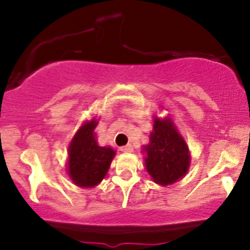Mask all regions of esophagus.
Masks as SVG:
<instances>
[{
    "label": "esophagus",
    "instance_id": "34e87169",
    "mask_svg": "<svg viewBox=\"0 0 250 250\" xmlns=\"http://www.w3.org/2000/svg\"><path fill=\"white\" fill-rule=\"evenodd\" d=\"M120 150L122 151V152H125V153L132 152V151H133V146L130 145V144H128V145H125V146H122V147H120Z\"/></svg>",
    "mask_w": 250,
    "mask_h": 250
}]
</instances>
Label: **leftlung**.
I'll return each mask as SVG.
<instances>
[{
  "instance_id": "obj_1",
  "label": "left lung",
  "mask_w": 250,
  "mask_h": 250,
  "mask_svg": "<svg viewBox=\"0 0 250 250\" xmlns=\"http://www.w3.org/2000/svg\"><path fill=\"white\" fill-rule=\"evenodd\" d=\"M146 152L145 166L156 184L167 186L183 178L190 167L188 144L169 117H155L150 143L143 148Z\"/></svg>"
}]
</instances>
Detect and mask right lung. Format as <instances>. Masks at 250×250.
Masks as SVG:
<instances>
[{
  "instance_id": "right-lung-1",
  "label": "right lung",
  "mask_w": 250,
  "mask_h": 250,
  "mask_svg": "<svg viewBox=\"0 0 250 250\" xmlns=\"http://www.w3.org/2000/svg\"><path fill=\"white\" fill-rule=\"evenodd\" d=\"M98 121L93 118L81 125L69 145L67 173L81 188H94L102 183L116 152L109 146H99L94 129Z\"/></svg>"
}]
</instances>
